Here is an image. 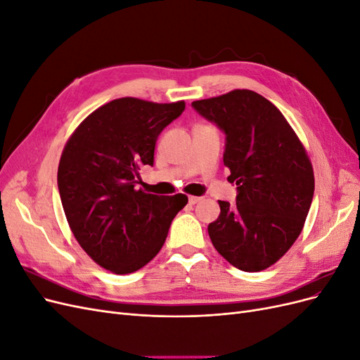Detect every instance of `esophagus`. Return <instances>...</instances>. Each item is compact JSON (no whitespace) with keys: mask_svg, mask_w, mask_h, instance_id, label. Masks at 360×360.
Wrapping results in <instances>:
<instances>
[{"mask_svg":"<svg viewBox=\"0 0 360 360\" xmlns=\"http://www.w3.org/2000/svg\"><path fill=\"white\" fill-rule=\"evenodd\" d=\"M202 198L201 197H193V195H192V197H189V204H197V202H200Z\"/></svg>","mask_w":360,"mask_h":360,"instance_id":"obj_1","label":"esophagus"}]
</instances>
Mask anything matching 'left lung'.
Here are the masks:
<instances>
[{"mask_svg":"<svg viewBox=\"0 0 360 360\" xmlns=\"http://www.w3.org/2000/svg\"><path fill=\"white\" fill-rule=\"evenodd\" d=\"M225 134L224 165L236 183V204L219 201L209 225L214 249L243 271L284 257L302 233L314 197V169L296 132L266 97L233 90L192 102Z\"/></svg>","mask_w":360,"mask_h":360,"instance_id":"obj_1","label":"left lung"}]
</instances>
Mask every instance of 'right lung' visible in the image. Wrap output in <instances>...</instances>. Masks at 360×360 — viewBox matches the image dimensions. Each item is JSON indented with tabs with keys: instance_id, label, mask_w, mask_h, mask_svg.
<instances>
[{
	"instance_id": "1",
	"label": "right lung",
	"mask_w": 360,
	"mask_h": 360,
	"mask_svg": "<svg viewBox=\"0 0 360 360\" xmlns=\"http://www.w3.org/2000/svg\"><path fill=\"white\" fill-rule=\"evenodd\" d=\"M184 106L115 99L86 117L63 150L58 191L70 230L94 263L112 274H132L153 259L188 204L183 193L136 189L139 168L153 167L158 136Z\"/></svg>"
}]
</instances>
